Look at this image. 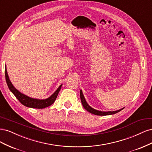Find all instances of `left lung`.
<instances>
[{
  "label": "left lung",
  "instance_id": "left-lung-1",
  "mask_svg": "<svg viewBox=\"0 0 152 152\" xmlns=\"http://www.w3.org/2000/svg\"><path fill=\"white\" fill-rule=\"evenodd\" d=\"M80 99H81V102L82 105H83L84 108L88 111L89 112L93 113L94 115H113L115 113H117L118 112H119L120 111H121L122 110H123V108L117 110V111H113V112H102V111H98V110H96L95 109H93V108H91L90 106L87 103V102H86V99L84 98V96L83 95V93H82V90H80Z\"/></svg>",
  "mask_w": 152,
  "mask_h": 152
}]
</instances>
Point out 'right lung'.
<instances>
[{
	"instance_id": "add662e5",
	"label": "right lung",
	"mask_w": 152,
	"mask_h": 152,
	"mask_svg": "<svg viewBox=\"0 0 152 152\" xmlns=\"http://www.w3.org/2000/svg\"><path fill=\"white\" fill-rule=\"evenodd\" d=\"M5 76H6V80L7 86L9 89L13 93V94L16 96V98L18 99V101L25 107L33 108H44L48 107H49L50 105L53 104V103L56 100L58 94L59 93V91H60L62 85L59 86L58 89L54 92V93L48 99H34L31 98L28 96H27L21 93L20 92L18 91L15 87L12 86L11 82L9 79V76L7 75V72L6 70V66L5 68Z\"/></svg>"
}]
</instances>
